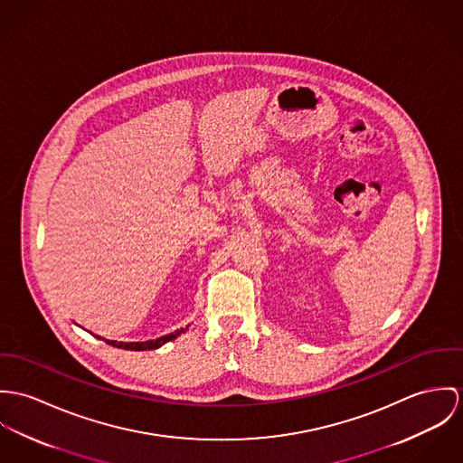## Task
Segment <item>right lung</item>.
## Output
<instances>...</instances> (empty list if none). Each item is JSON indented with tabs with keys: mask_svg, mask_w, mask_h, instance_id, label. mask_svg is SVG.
Wrapping results in <instances>:
<instances>
[{
	"mask_svg": "<svg viewBox=\"0 0 463 463\" xmlns=\"http://www.w3.org/2000/svg\"><path fill=\"white\" fill-rule=\"evenodd\" d=\"M186 330H188V326H186V328H179V330H175V332H172V334H168V335H163V337H157V339L146 341V343H122V341H109V339H103V337H99V335H96V337H98V339H103L104 343H108V345H111V346H115V348L131 350V352H144V350H156V348L163 346L165 343H168V341L175 339L177 335L184 334Z\"/></svg>",
	"mask_w": 463,
	"mask_h": 463,
	"instance_id": "1",
	"label": "right lung"
}]
</instances>
